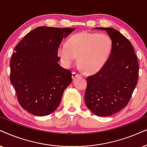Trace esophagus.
<instances>
[{"instance_id":"obj_1","label":"esophagus","mask_w":147,"mask_h":147,"mask_svg":"<svg viewBox=\"0 0 147 147\" xmlns=\"http://www.w3.org/2000/svg\"><path fill=\"white\" fill-rule=\"evenodd\" d=\"M80 77H81V75H79V74H78V73H77V72H72V79H76V78Z\"/></svg>"}]
</instances>
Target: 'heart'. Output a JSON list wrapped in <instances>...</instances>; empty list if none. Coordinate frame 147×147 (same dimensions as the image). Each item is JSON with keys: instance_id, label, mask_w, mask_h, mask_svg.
I'll list each match as a JSON object with an SVG mask.
<instances>
[{"instance_id": "obj_1", "label": "heart", "mask_w": 147, "mask_h": 147, "mask_svg": "<svg viewBox=\"0 0 147 147\" xmlns=\"http://www.w3.org/2000/svg\"><path fill=\"white\" fill-rule=\"evenodd\" d=\"M112 48V40L108 35L84 31L70 36L67 44H61L57 55L66 67L71 66L78 57L81 68L89 73H95L106 64Z\"/></svg>"}]
</instances>
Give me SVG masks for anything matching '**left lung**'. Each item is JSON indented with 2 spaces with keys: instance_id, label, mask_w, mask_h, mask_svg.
Listing matches in <instances>:
<instances>
[{
  "instance_id": "left-lung-1",
  "label": "left lung",
  "mask_w": 147,
  "mask_h": 147,
  "mask_svg": "<svg viewBox=\"0 0 147 147\" xmlns=\"http://www.w3.org/2000/svg\"><path fill=\"white\" fill-rule=\"evenodd\" d=\"M105 30L112 40L109 60L95 75L87 79L85 102L94 115L108 117L119 112L129 102L138 79V62L127 38L112 28Z\"/></svg>"
}]
</instances>
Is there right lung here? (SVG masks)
<instances>
[{
	"instance_id": "right-lung-1",
	"label": "right lung",
	"mask_w": 147,
	"mask_h": 147,
	"mask_svg": "<svg viewBox=\"0 0 147 147\" xmlns=\"http://www.w3.org/2000/svg\"><path fill=\"white\" fill-rule=\"evenodd\" d=\"M73 28H36L17 45L10 62V80L27 112L46 116L56 110L72 81L70 70L58 64L57 48Z\"/></svg>"
}]
</instances>
